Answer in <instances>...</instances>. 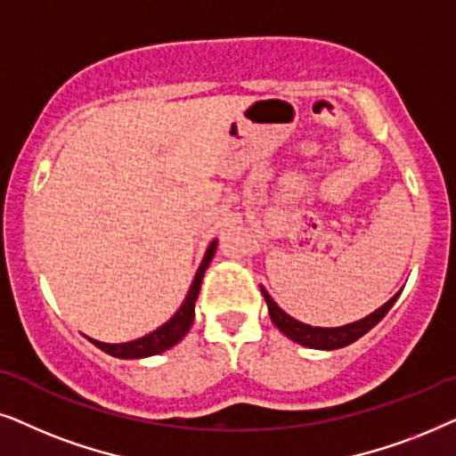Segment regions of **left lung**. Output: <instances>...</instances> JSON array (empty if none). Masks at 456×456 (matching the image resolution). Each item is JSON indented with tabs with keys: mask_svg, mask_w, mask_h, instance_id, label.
Masks as SVG:
<instances>
[{
	"mask_svg": "<svg viewBox=\"0 0 456 456\" xmlns=\"http://www.w3.org/2000/svg\"><path fill=\"white\" fill-rule=\"evenodd\" d=\"M260 291H263L266 306H269L271 321L275 323V327L283 333V336L294 339L296 344L306 346V348L338 350V348H344V346H348L352 342H356V339L365 336L369 330H373V327L378 325L379 321L386 317L387 311H390V308L394 306V302L398 300L400 291H403V289L396 291V294H394L392 298L386 302V305H381L378 311L367 314L365 319H359V321H354V323H348V325H342V327H313V325L302 323V321L289 317L288 313L281 311V308L277 306V302L271 298L269 291H266L263 285H260Z\"/></svg>",
	"mask_w": 456,
	"mask_h": 456,
	"instance_id": "obj_1",
	"label": "left lung"
}]
</instances>
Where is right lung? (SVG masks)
Returning a JSON list of instances; mask_svg holds the SVG:
<instances>
[{
	"mask_svg": "<svg viewBox=\"0 0 456 456\" xmlns=\"http://www.w3.org/2000/svg\"><path fill=\"white\" fill-rule=\"evenodd\" d=\"M215 252H216V240H212L208 250L204 254L202 263L198 266L196 277H193L183 305L179 306V311L175 313L165 325H160L158 330L150 331L148 336L131 339V342H125V344H106V342H97L94 338H87L89 342L95 344L100 350H104L106 354L117 356V359H145V356L160 354V352H165L168 348H173L175 344H179L181 339L187 336V331H190V327L193 323V317H196V300L200 294V285H202L204 273L208 269Z\"/></svg>",
	"mask_w": 456,
	"mask_h": 456,
	"instance_id": "add662e5",
	"label": "right lung"
}]
</instances>
